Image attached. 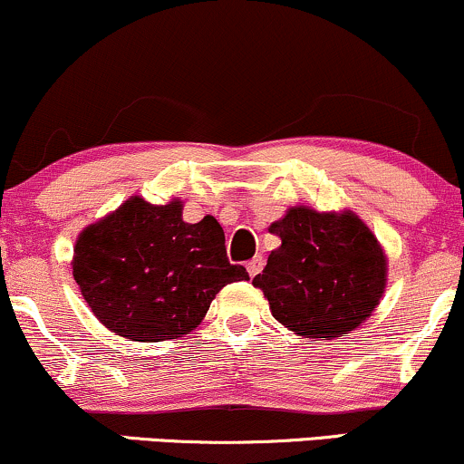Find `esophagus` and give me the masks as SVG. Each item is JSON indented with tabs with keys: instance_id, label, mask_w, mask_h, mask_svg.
<instances>
[{
	"instance_id": "obj_1",
	"label": "esophagus",
	"mask_w": 464,
	"mask_h": 464,
	"mask_svg": "<svg viewBox=\"0 0 464 464\" xmlns=\"http://www.w3.org/2000/svg\"><path fill=\"white\" fill-rule=\"evenodd\" d=\"M264 266H266V259H264V256H255V259H250L248 264H246L248 275H250V276H256V275H259L261 270H264Z\"/></svg>"
}]
</instances>
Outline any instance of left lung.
Listing matches in <instances>:
<instances>
[{
	"label": "left lung",
	"mask_w": 464,
	"mask_h": 464,
	"mask_svg": "<svg viewBox=\"0 0 464 464\" xmlns=\"http://www.w3.org/2000/svg\"><path fill=\"white\" fill-rule=\"evenodd\" d=\"M281 239L253 285L264 289L272 315L295 334H348L376 309L387 261L376 237L354 214L294 208L270 227Z\"/></svg>",
	"instance_id": "obj_1"
}]
</instances>
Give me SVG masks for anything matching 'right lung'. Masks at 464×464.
<instances>
[{"label":"right lung","mask_w":464,"mask_h":464,"mask_svg":"<svg viewBox=\"0 0 464 464\" xmlns=\"http://www.w3.org/2000/svg\"><path fill=\"white\" fill-rule=\"evenodd\" d=\"M72 276L111 333L166 342L194 331L216 294L248 272L228 261L214 216L188 225L179 200L155 208L133 197L82 233Z\"/></svg>","instance_id":"right-lung-1"}]
</instances>
